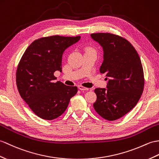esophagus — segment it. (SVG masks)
<instances>
[{"instance_id":"esophagus-1","label":"esophagus","mask_w":159,"mask_h":159,"mask_svg":"<svg viewBox=\"0 0 159 159\" xmlns=\"http://www.w3.org/2000/svg\"><path fill=\"white\" fill-rule=\"evenodd\" d=\"M79 89L80 90H81V91H88V90H89V88L84 87L81 86V85H79Z\"/></svg>"}]
</instances>
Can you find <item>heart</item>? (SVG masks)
Masks as SVG:
<instances>
[{"label":"heart","mask_w":159,"mask_h":159,"mask_svg":"<svg viewBox=\"0 0 159 159\" xmlns=\"http://www.w3.org/2000/svg\"><path fill=\"white\" fill-rule=\"evenodd\" d=\"M87 51H94L93 49H91V48H89V49H87Z\"/></svg>","instance_id":"b5f03b06"}]
</instances>
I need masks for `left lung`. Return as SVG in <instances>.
<instances>
[{
    "label": "left lung",
    "mask_w": 159,
    "mask_h": 159,
    "mask_svg": "<svg viewBox=\"0 0 159 159\" xmlns=\"http://www.w3.org/2000/svg\"><path fill=\"white\" fill-rule=\"evenodd\" d=\"M91 37L104 51L99 72L108 78L107 88H96L95 111L108 120L125 115L138 104L143 93L144 77L141 60L127 40L110 33H94Z\"/></svg>",
    "instance_id": "obj_1"
}]
</instances>
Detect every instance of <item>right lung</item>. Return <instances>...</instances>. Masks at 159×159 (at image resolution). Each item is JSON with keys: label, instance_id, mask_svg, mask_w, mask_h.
I'll use <instances>...</instances> for the list:
<instances>
[{"label": "right lung", "instance_id": "obj_1", "mask_svg": "<svg viewBox=\"0 0 159 159\" xmlns=\"http://www.w3.org/2000/svg\"><path fill=\"white\" fill-rule=\"evenodd\" d=\"M80 36L55 35L35 40L25 51L18 64L16 84L21 98L36 115L53 120L65 112L77 87L65 85L57 78L61 72L62 55Z\"/></svg>", "mask_w": 159, "mask_h": 159}]
</instances>
